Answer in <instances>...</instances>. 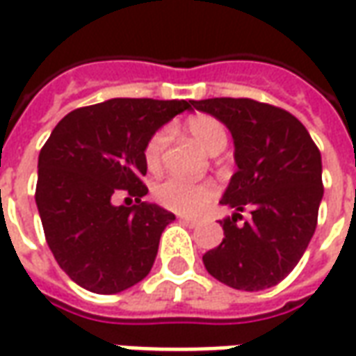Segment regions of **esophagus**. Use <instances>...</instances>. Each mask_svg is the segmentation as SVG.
<instances>
[{
	"label": "esophagus",
	"instance_id": "esophagus-1",
	"mask_svg": "<svg viewBox=\"0 0 356 356\" xmlns=\"http://www.w3.org/2000/svg\"><path fill=\"white\" fill-rule=\"evenodd\" d=\"M180 222L182 224H186V226H190V228H197L199 224V220H195V218H180Z\"/></svg>",
	"mask_w": 356,
	"mask_h": 356
}]
</instances>
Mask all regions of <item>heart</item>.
Listing matches in <instances>:
<instances>
[{
	"instance_id": "obj_1",
	"label": "heart",
	"mask_w": 356,
	"mask_h": 356,
	"mask_svg": "<svg viewBox=\"0 0 356 356\" xmlns=\"http://www.w3.org/2000/svg\"><path fill=\"white\" fill-rule=\"evenodd\" d=\"M186 130L191 138L211 155H216L226 149L228 145V132L220 120L209 115L191 117L186 122ZM166 145H168V132L157 130L145 145V165L149 170H157L163 163ZM218 195V188L213 182H188L182 178L170 176L155 186V197L159 203L170 211L180 214H199L213 203Z\"/></svg>"
}]
</instances>
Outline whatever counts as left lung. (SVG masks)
<instances>
[{
  "label": "left lung",
  "mask_w": 356,
  "mask_h": 356,
  "mask_svg": "<svg viewBox=\"0 0 356 356\" xmlns=\"http://www.w3.org/2000/svg\"><path fill=\"white\" fill-rule=\"evenodd\" d=\"M191 103L226 124L238 165L220 199L234 214L220 220L222 243L203 254V264L234 289H268L293 270L316 230L324 195L318 147L280 107L245 97ZM243 210L252 216L238 225Z\"/></svg>",
  "instance_id": "1"
}]
</instances>
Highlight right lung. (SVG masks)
Masks as SVG:
<instances>
[{"instance_id":"right-lung-1","label":"right lung","mask_w":356,"mask_h":356,"mask_svg":"<svg viewBox=\"0 0 356 356\" xmlns=\"http://www.w3.org/2000/svg\"><path fill=\"white\" fill-rule=\"evenodd\" d=\"M184 99H109L69 113L38 157L36 205L47 245L72 282L93 293H120L149 274L161 234L174 216L142 178L145 145L184 111ZM120 193L138 206H115Z\"/></svg>"}]
</instances>
